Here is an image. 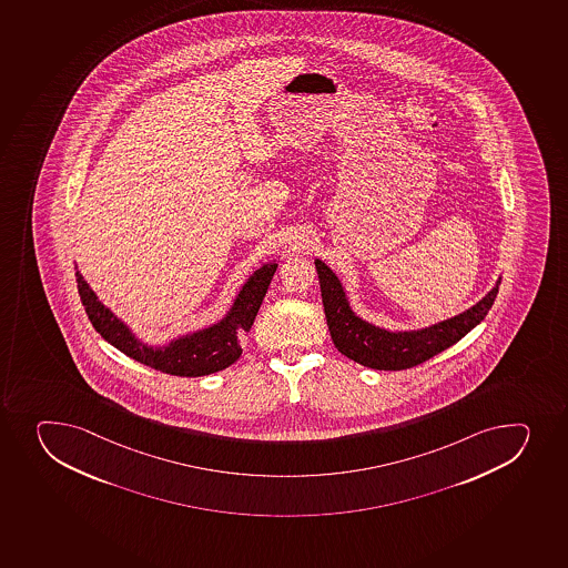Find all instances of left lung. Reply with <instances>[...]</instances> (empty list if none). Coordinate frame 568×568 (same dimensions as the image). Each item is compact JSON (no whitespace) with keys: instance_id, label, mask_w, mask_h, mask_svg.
<instances>
[{"instance_id":"obj_1","label":"left lung","mask_w":568,"mask_h":568,"mask_svg":"<svg viewBox=\"0 0 568 568\" xmlns=\"http://www.w3.org/2000/svg\"><path fill=\"white\" fill-rule=\"evenodd\" d=\"M315 264L321 277L322 302L333 344L349 359L376 371L413 368L459 343L466 333L487 316L500 287L498 281V285L478 305L437 326L422 332L388 333L357 318L349 310L343 287L332 270L322 261Z\"/></svg>"}]
</instances>
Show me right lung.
Instances as JSON below:
<instances>
[{
	"mask_svg": "<svg viewBox=\"0 0 568 568\" xmlns=\"http://www.w3.org/2000/svg\"><path fill=\"white\" fill-rule=\"evenodd\" d=\"M275 268L277 264H264L263 268H258L250 277L230 315L225 316V321L220 322L219 326L175 341L172 346L164 349L146 348L144 344L139 343L128 332V327L98 302L79 272H75V281L90 324L108 343L113 344L114 348H119L131 359L170 376L197 377L224 371L241 357L242 337L252 329Z\"/></svg>",
	"mask_w": 568,
	"mask_h": 568,
	"instance_id": "right-lung-1",
	"label": "right lung"
}]
</instances>
